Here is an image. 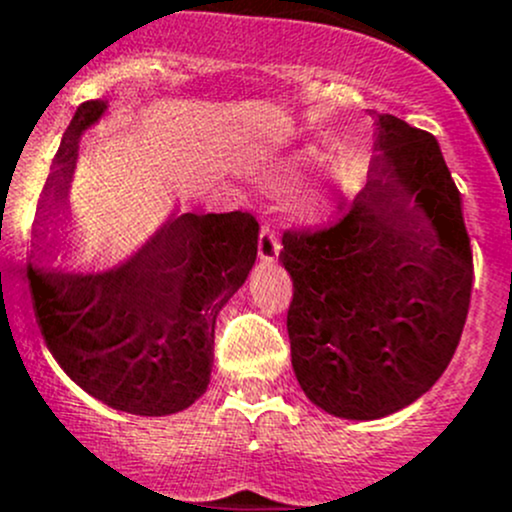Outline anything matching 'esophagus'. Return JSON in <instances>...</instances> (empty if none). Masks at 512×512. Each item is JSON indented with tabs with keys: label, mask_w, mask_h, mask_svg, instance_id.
<instances>
[{
	"label": "esophagus",
	"mask_w": 512,
	"mask_h": 512,
	"mask_svg": "<svg viewBox=\"0 0 512 512\" xmlns=\"http://www.w3.org/2000/svg\"><path fill=\"white\" fill-rule=\"evenodd\" d=\"M278 254H281V241H278V236L268 226H263L261 234H258V258H261V263L271 266Z\"/></svg>",
	"instance_id": "obj_1"
}]
</instances>
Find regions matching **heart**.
<instances>
[{
    "instance_id": "heart-1",
    "label": "heart",
    "mask_w": 512,
    "mask_h": 512,
    "mask_svg": "<svg viewBox=\"0 0 512 512\" xmlns=\"http://www.w3.org/2000/svg\"><path fill=\"white\" fill-rule=\"evenodd\" d=\"M310 160H313V152H300V155L278 162L276 167L268 170V182L271 184L291 182V179L298 175L305 165H310ZM330 204H333V192H330L328 184L315 182L313 187H308L303 194H300L298 202H295V209H298L305 219H318L328 212Z\"/></svg>"
}]
</instances>
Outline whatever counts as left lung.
<instances>
[{"mask_svg":"<svg viewBox=\"0 0 512 512\" xmlns=\"http://www.w3.org/2000/svg\"><path fill=\"white\" fill-rule=\"evenodd\" d=\"M367 184L318 234H283L293 278L295 379L323 412L372 421L409 407L449 367L471 303L473 256L434 135L372 113Z\"/></svg>","mask_w":512,"mask_h":512,"instance_id":"left-lung-1","label":"left lung"}]
</instances>
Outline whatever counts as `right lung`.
Instances as JSON below:
<instances>
[{
	"instance_id": "1",
	"label": "right lung",
	"mask_w": 512,
	"mask_h": 512,
	"mask_svg": "<svg viewBox=\"0 0 512 512\" xmlns=\"http://www.w3.org/2000/svg\"><path fill=\"white\" fill-rule=\"evenodd\" d=\"M88 100L63 135L34 226L29 288L46 347L61 370L118 412L167 416L207 392L219 310L256 263L251 214H179L118 266L98 273L59 271L41 256L66 241L78 142L105 113Z\"/></svg>"
}]
</instances>
